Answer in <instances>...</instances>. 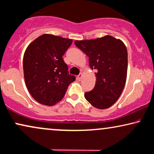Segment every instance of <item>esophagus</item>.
Here are the masks:
<instances>
[{
	"mask_svg": "<svg viewBox=\"0 0 154 154\" xmlns=\"http://www.w3.org/2000/svg\"><path fill=\"white\" fill-rule=\"evenodd\" d=\"M82 77H83V75H82V74L80 73V74H79V75L78 76H77V79H78L79 81H81V80H82Z\"/></svg>",
	"mask_w": 154,
	"mask_h": 154,
	"instance_id": "34e87169",
	"label": "esophagus"
}]
</instances>
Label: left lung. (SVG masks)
<instances>
[{"label": "left lung", "mask_w": 154, "mask_h": 154, "mask_svg": "<svg viewBox=\"0 0 154 154\" xmlns=\"http://www.w3.org/2000/svg\"><path fill=\"white\" fill-rule=\"evenodd\" d=\"M75 44L88 56L91 69L97 70L95 86L85 92V99L97 109L110 107L119 98L126 83L128 53L125 45L110 35L76 40Z\"/></svg>", "instance_id": "obj_1"}]
</instances>
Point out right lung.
<instances>
[{"instance_id": "right-lung-1", "label": "right lung", "mask_w": 154, "mask_h": 154, "mask_svg": "<svg viewBox=\"0 0 154 154\" xmlns=\"http://www.w3.org/2000/svg\"><path fill=\"white\" fill-rule=\"evenodd\" d=\"M72 43L71 39L50 34L39 36L29 45L23 56V72L28 90L37 102L52 106L65 96L75 81L68 73L63 58Z\"/></svg>"}]
</instances>
